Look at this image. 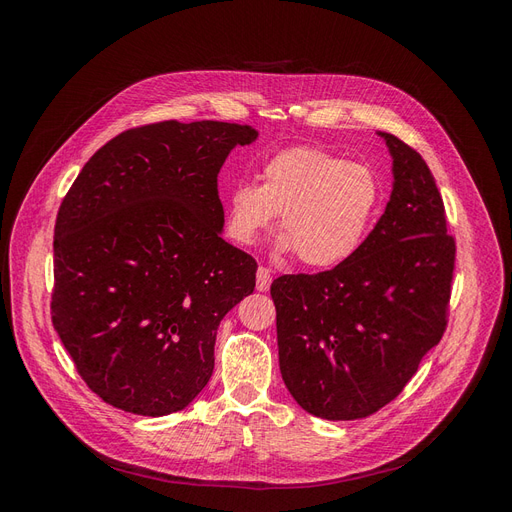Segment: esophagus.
Returning <instances> with one entry per match:
<instances>
[{"label":"esophagus","mask_w":512,"mask_h":512,"mask_svg":"<svg viewBox=\"0 0 512 512\" xmlns=\"http://www.w3.org/2000/svg\"><path fill=\"white\" fill-rule=\"evenodd\" d=\"M271 269L269 267H258V273H256V288L260 292H267L269 286H271Z\"/></svg>","instance_id":"obj_1"}]
</instances>
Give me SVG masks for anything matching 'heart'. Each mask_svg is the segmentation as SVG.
I'll list each match as a JSON object with an SVG mask.
<instances>
[{
	"mask_svg": "<svg viewBox=\"0 0 512 512\" xmlns=\"http://www.w3.org/2000/svg\"><path fill=\"white\" fill-rule=\"evenodd\" d=\"M260 185L239 181L228 192V232L252 245L280 213V250L307 267L327 269L359 250L382 198L378 175L324 149L290 147L260 168Z\"/></svg>",
	"mask_w": 512,
	"mask_h": 512,
	"instance_id": "b5f03b06",
	"label": "heart"
}]
</instances>
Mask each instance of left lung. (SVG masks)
I'll return each instance as SVG.
<instances>
[{
  "label": "left lung",
  "instance_id": "left-lung-1",
  "mask_svg": "<svg viewBox=\"0 0 512 512\" xmlns=\"http://www.w3.org/2000/svg\"><path fill=\"white\" fill-rule=\"evenodd\" d=\"M380 136L395 181L374 230L337 267L271 284L282 378L303 410L327 421L393 401L448 322L457 247L440 190L421 153Z\"/></svg>",
  "mask_w": 512,
  "mask_h": 512
}]
</instances>
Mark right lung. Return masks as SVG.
<instances>
[{"instance_id": "1", "label": "right lung", "mask_w": 512, "mask_h": 512, "mask_svg": "<svg viewBox=\"0 0 512 512\" xmlns=\"http://www.w3.org/2000/svg\"><path fill=\"white\" fill-rule=\"evenodd\" d=\"M256 136L226 121L147 123L100 147L61 200L51 318L106 404L164 416L209 382L220 320L258 269L222 239L218 175Z\"/></svg>"}]
</instances>
